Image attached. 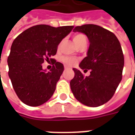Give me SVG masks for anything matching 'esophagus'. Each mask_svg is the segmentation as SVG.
<instances>
[{
	"mask_svg": "<svg viewBox=\"0 0 135 135\" xmlns=\"http://www.w3.org/2000/svg\"><path fill=\"white\" fill-rule=\"evenodd\" d=\"M68 69L67 66H64V69H65V70H66V69Z\"/></svg>",
	"mask_w": 135,
	"mask_h": 135,
	"instance_id": "obj_1",
	"label": "esophagus"
}]
</instances>
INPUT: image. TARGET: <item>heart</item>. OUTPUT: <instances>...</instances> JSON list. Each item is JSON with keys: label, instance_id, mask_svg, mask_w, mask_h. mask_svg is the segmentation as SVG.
<instances>
[{"label": "heart", "instance_id": "b5f03b06", "mask_svg": "<svg viewBox=\"0 0 135 135\" xmlns=\"http://www.w3.org/2000/svg\"><path fill=\"white\" fill-rule=\"evenodd\" d=\"M85 40H86V38H85V35H83L82 34H76L73 37V41L76 46ZM61 60L64 64H65L66 66H71L74 64H75V63H76V61L74 59H71L69 57H62Z\"/></svg>", "mask_w": 135, "mask_h": 135}]
</instances>
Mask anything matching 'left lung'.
I'll return each mask as SVG.
<instances>
[{
  "instance_id": "left-lung-1",
  "label": "left lung",
  "mask_w": 135,
  "mask_h": 135,
  "mask_svg": "<svg viewBox=\"0 0 135 135\" xmlns=\"http://www.w3.org/2000/svg\"><path fill=\"white\" fill-rule=\"evenodd\" d=\"M73 31L85 34L89 40L87 56L79 66L91 71L90 76L85 77L80 71L74 68L71 90L81 103L98 107L113 97L122 80L124 64L122 47L114 34L98 25L78 26Z\"/></svg>"
}]
</instances>
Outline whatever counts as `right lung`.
Instances as JSON below:
<instances>
[{
  "label": "right lung",
  "mask_w": 135,
  "mask_h": 135,
  "mask_svg": "<svg viewBox=\"0 0 135 135\" xmlns=\"http://www.w3.org/2000/svg\"><path fill=\"white\" fill-rule=\"evenodd\" d=\"M73 28L36 25L13 40L7 60L8 76L15 93L24 103L39 106L52 97L64 69L61 63L50 58L56 55L59 43ZM45 60H50L54 64L49 72L42 69L41 64Z\"/></svg>",
  "instance_id": "add662e5"
}]
</instances>
